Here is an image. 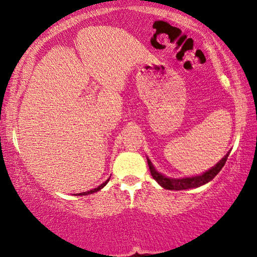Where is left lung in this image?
I'll return each mask as SVG.
<instances>
[{
    "mask_svg": "<svg viewBox=\"0 0 257 257\" xmlns=\"http://www.w3.org/2000/svg\"><path fill=\"white\" fill-rule=\"evenodd\" d=\"M229 156V153H227L222 160H220L215 166L210 168L203 173L202 175H198V177H192V178H184V179H171L164 177L163 174H160L159 172L156 171V168L153 167L152 163H151L150 159H147V164H149L151 174L154 180H157L158 184H159L161 187L171 189V191H181V189H188V188H196L200 187V186L207 184L212 179L215 178V175L221 171V168L224 166L226 164L227 158Z\"/></svg>",
    "mask_w": 257,
    "mask_h": 257,
    "instance_id": "1",
    "label": "left lung"
}]
</instances>
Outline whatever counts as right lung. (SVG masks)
<instances>
[{
    "mask_svg": "<svg viewBox=\"0 0 257 257\" xmlns=\"http://www.w3.org/2000/svg\"><path fill=\"white\" fill-rule=\"evenodd\" d=\"M108 180H110V179H107V180H106V181H105V182H103V184H101L100 186H98V187H97V188H94V189H91V191H89V192H84V193H79V194H78V195H87V194H92V193H94V192H98V191H99V189H101V188H103V187H104V186L107 184V182H108Z\"/></svg>",
    "mask_w": 257,
    "mask_h": 257,
    "instance_id": "right-lung-1",
    "label": "right lung"
}]
</instances>
